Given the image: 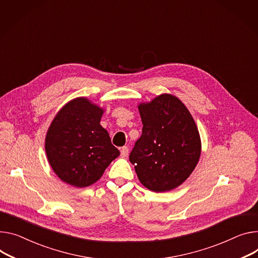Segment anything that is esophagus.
<instances>
[{"mask_svg":"<svg viewBox=\"0 0 258 258\" xmlns=\"http://www.w3.org/2000/svg\"><path fill=\"white\" fill-rule=\"evenodd\" d=\"M128 154H129V148L128 147H123L121 149V156L123 158H126L128 156Z\"/></svg>","mask_w":258,"mask_h":258,"instance_id":"34e87169","label":"esophagus"}]
</instances>
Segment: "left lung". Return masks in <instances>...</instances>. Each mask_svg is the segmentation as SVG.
Masks as SVG:
<instances>
[{
  "label": "left lung",
  "mask_w": 258,
  "mask_h": 258,
  "mask_svg": "<svg viewBox=\"0 0 258 258\" xmlns=\"http://www.w3.org/2000/svg\"><path fill=\"white\" fill-rule=\"evenodd\" d=\"M143 134L129 156L140 182L154 192L182 185L196 167L202 141L186 105L171 94L138 104Z\"/></svg>",
  "instance_id": "left-lung-1"
}]
</instances>
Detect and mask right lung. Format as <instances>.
<instances>
[{
    "label": "right lung",
    "mask_w": 258,
    "mask_h": 258,
    "mask_svg": "<svg viewBox=\"0 0 258 258\" xmlns=\"http://www.w3.org/2000/svg\"><path fill=\"white\" fill-rule=\"evenodd\" d=\"M104 109L86 97L67 102L53 117L45 136L48 163L60 179L76 188L100 180L120 155L100 125Z\"/></svg>",
    "instance_id": "obj_1"
}]
</instances>
